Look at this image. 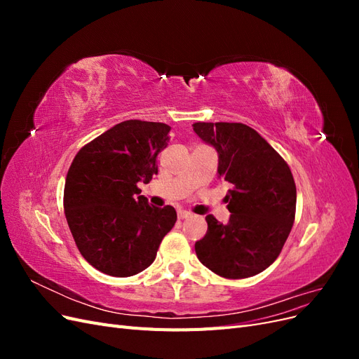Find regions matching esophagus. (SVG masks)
<instances>
[{
	"label": "esophagus",
	"instance_id": "obj_1",
	"mask_svg": "<svg viewBox=\"0 0 359 359\" xmlns=\"http://www.w3.org/2000/svg\"><path fill=\"white\" fill-rule=\"evenodd\" d=\"M193 214L189 212V211H184V210H180L178 211V219L180 220H184V219H189V217H191Z\"/></svg>",
	"mask_w": 359,
	"mask_h": 359
}]
</instances>
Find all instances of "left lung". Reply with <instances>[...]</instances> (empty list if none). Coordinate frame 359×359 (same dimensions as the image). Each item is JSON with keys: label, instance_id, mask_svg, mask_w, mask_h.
Masks as SVG:
<instances>
[{"label": "left lung", "instance_id": "8db88e82", "mask_svg": "<svg viewBox=\"0 0 359 359\" xmlns=\"http://www.w3.org/2000/svg\"><path fill=\"white\" fill-rule=\"evenodd\" d=\"M193 130L219 154L229 222L205 217L208 231L194 244L198 259L217 276L247 278L278 257L290 233L297 187L287 163L255 128L241 123H194Z\"/></svg>", "mask_w": 359, "mask_h": 359}]
</instances>
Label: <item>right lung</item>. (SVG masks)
Listing matches in <instances>:
<instances>
[{"instance_id": "obj_1", "label": "right lung", "mask_w": 359, "mask_h": 359, "mask_svg": "<svg viewBox=\"0 0 359 359\" xmlns=\"http://www.w3.org/2000/svg\"><path fill=\"white\" fill-rule=\"evenodd\" d=\"M170 127L128 119L86 144L67 172L64 211L81 255L112 277H130L154 262L177 222L166 205L151 206L137 182L157 175V156Z\"/></svg>"}]
</instances>
